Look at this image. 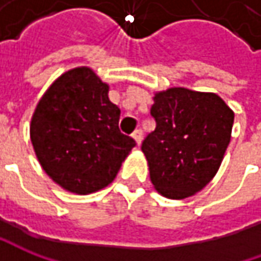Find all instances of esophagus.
Segmentation results:
<instances>
[{
	"instance_id": "obj_1",
	"label": "esophagus",
	"mask_w": 261,
	"mask_h": 261,
	"mask_svg": "<svg viewBox=\"0 0 261 261\" xmlns=\"http://www.w3.org/2000/svg\"><path fill=\"white\" fill-rule=\"evenodd\" d=\"M132 138L135 139V142L138 145H141V142H142V138H144V134H142V130L141 129H136L135 132L132 134Z\"/></svg>"
}]
</instances>
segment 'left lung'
Instances as JSON below:
<instances>
[{
    "label": "left lung",
    "mask_w": 261,
    "mask_h": 261,
    "mask_svg": "<svg viewBox=\"0 0 261 261\" xmlns=\"http://www.w3.org/2000/svg\"><path fill=\"white\" fill-rule=\"evenodd\" d=\"M151 116L155 130L141 148L154 187L168 199L200 192L225 155L234 112L214 93L174 87L156 93Z\"/></svg>",
    "instance_id": "left-lung-1"
}]
</instances>
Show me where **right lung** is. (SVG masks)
<instances>
[{"instance_id": "1", "label": "right lung", "mask_w": 261, "mask_h": 261, "mask_svg": "<svg viewBox=\"0 0 261 261\" xmlns=\"http://www.w3.org/2000/svg\"><path fill=\"white\" fill-rule=\"evenodd\" d=\"M109 86L80 66L59 76L36 106L30 139L45 173L68 192L88 195L113 181L136 142L119 129Z\"/></svg>"}]
</instances>
